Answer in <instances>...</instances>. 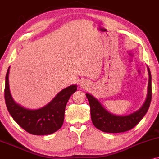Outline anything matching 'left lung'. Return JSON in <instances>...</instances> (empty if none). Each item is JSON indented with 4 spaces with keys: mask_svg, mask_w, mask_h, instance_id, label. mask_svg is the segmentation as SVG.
Returning <instances> with one entry per match:
<instances>
[{
    "mask_svg": "<svg viewBox=\"0 0 159 159\" xmlns=\"http://www.w3.org/2000/svg\"><path fill=\"white\" fill-rule=\"evenodd\" d=\"M147 70L149 75V82L146 101L139 110L130 115L120 116L110 113L95 97L88 93L86 94L90 106L92 121L97 129L105 133H123L133 129L140 122L150 107L151 99H152L151 73L148 66H147Z\"/></svg>",
    "mask_w": 159,
    "mask_h": 159,
    "instance_id": "1",
    "label": "left lung"
}]
</instances>
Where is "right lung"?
Instances as JSON below:
<instances>
[{
  "instance_id": "right-lung-1",
  "label": "right lung",
  "mask_w": 159,
  "mask_h": 159,
  "mask_svg": "<svg viewBox=\"0 0 159 159\" xmlns=\"http://www.w3.org/2000/svg\"><path fill=\"white\" fill-rule=\"evenodd\" d=\"M9 68L6 75L4 97L7 110L15 122L32 135H49L58 130L64 123L66 105L70 96L77 90V85L62 89L43 107L29 110L15 103L12 98L9 85Z\"/></svg>"
}]
</instances>
